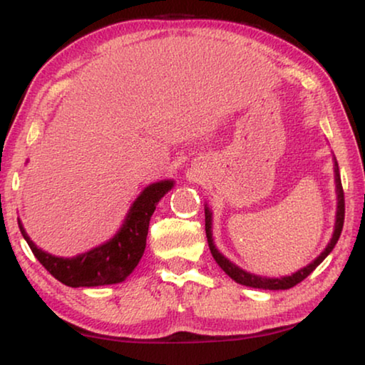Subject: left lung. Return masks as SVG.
I'll return each instance as SVG.
<instances>
[{"mask_svg":"<svg viewBox=\"0 0 365 365\" xmlns=\"http://www.w3.org/2000/svg\"><path fill=\"white\" fill-rule=\"evenodd\" d=\"M334 176H336V192H337V212H336V226H334V234L331 242L327 244V247L321 252V256L314 259V261L309 264V266L302 267L301 271L291 274V276L286 277H261L256 276V274H251L244 269L237 267L236 264L229 261L227 257H224L221 252L217 251L216 246H214L212 241V212L209 211L207 204L204 207V214H206V236H207V244L209 249H211V254L214 257V261L217 262V266L222 269L224 272L227 274L232 281H236L237 284H242V286L247 287H254V289H267V291H279V289H291L296 286V284L302 282L309 274H311L314 269H316L319 264H321L324 259H326L331 251L336 246L339 237H341L342 232V226H344V214H346V202H344V189H342V182H341V174H339V164L334 158Z\"/></svg>","mask_w":365,"mask_h":365,"instance_id":"left-lung-1","label":"left lung"}]
</instances>
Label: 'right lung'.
I'll return each mask as SVG.
<instances>
[{"mask_svg": "<svg viewBox=\"0 0 365 365\" xmlns=\"http://www.w3.org/2000/svg\"><path fill=\"white\" fill-rule=\"evenodd\" d=\"M173 186L174 181L171 179L149 184L133 202L124 217L123 226L114 234V237L76 257H58L41 251L29 239L19 219L18 226L38 261L59 282L69 287H96L118 284L134 271L139 259L143 257L144 249H146L149 221H151L154 209L159 199L171 191Z\"/></svg>", "mask_w": 365, "mask_h": 365, "instance_id": "obj_1", "label": "right lung"}]
</instances>
